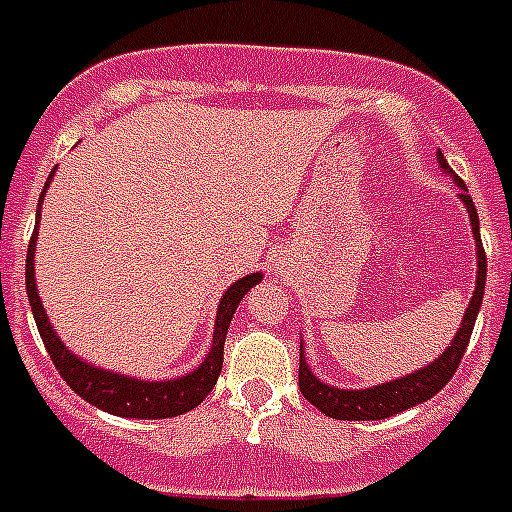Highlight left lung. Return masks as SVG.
Instances as JSON below:
<instances>
[{
    "instance_id": "8db88e82",
    "label": "left lung",
    "mask_w": 512,
    "mask_h": 512,
    "mask_svg": "<svg viewBox=\"0 0 512 512\" xmlns=\"http://www.w3.org/2000/svg\"><path fill=\"white\" fill-rule=\"evenodd\" d=\"M436 161L441 166L443 174H449L454 179L456 187L461 189L459 200L461 205L467 207L469 212V225H472L474 243H477V287H474V295L469 300L467 312H464V320H461L459 330H456L454 341L449 348H443L441 356L433 359L431 364L420 366L413 374H405V377L390 379L384 384H374V387H366V390H341V387H330L328 382L318 379L310 372V366L305 361V346L300 341V392L305 395V400L310 405L325 413L328 418L336 420H384L392 418V415L402 413V410L415 408L420 402L431 400L433 395L446 387L454 377V372L459 369V361L464 356L469 346V336H472L474 320H477V312L482 307V297H485V279H487V259L485 248H482V238H479V217L474 210V202L469 197L467 184L461 182L456 171L446 164L443 153H436Z\"/></svg>"
}]
</instances>
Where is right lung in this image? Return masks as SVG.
Wrapping results in <instances>:
<instances>
[{
	"instance_id": "obj_1",
	"label": "right lung",
	"mask_w": 512,
	"mask_h": 512,
	"mask_svg": "<svg viewBox=\"0 0 512 512\" xmlns=\"http://www.w3.org/2000/svg\"><path fill=\"white\" fill-rule=\"evenodd\" d=\"M53 174H56V169L48 176V182H45L43 192H40L38 210H35V230L33 238H30V246H27L25 261V287L27 297H30V310H33L35 325H38L40 338H43L45 343V351L51 354L58 374H61L63 382L69 384L76 395L84 397L89 405H94V408L104 410V413L110 415H120V418L158 420L176 418V415L189 413V410L197 408V405L210 395L212 387H215L217 377H220V369H223L225 336H228L230 320H233L235 310L241 305L243 295H246L251 287H256V284L264 279V274H261V271H253V274H246L243 279L230 284L228 292L220 297V305H217L210 351H207L205 361L189 374H184V377L161 379V382H156V379L128 377V374L110 372V369L89 364V361H84L81 356H76L74 351H69V346L58 338L53 325L48 323V315H45V307L38 295V284H35V243H38L40 228V205H43L45 189L51 187Z\"/></svg>"
}]
</instances>
